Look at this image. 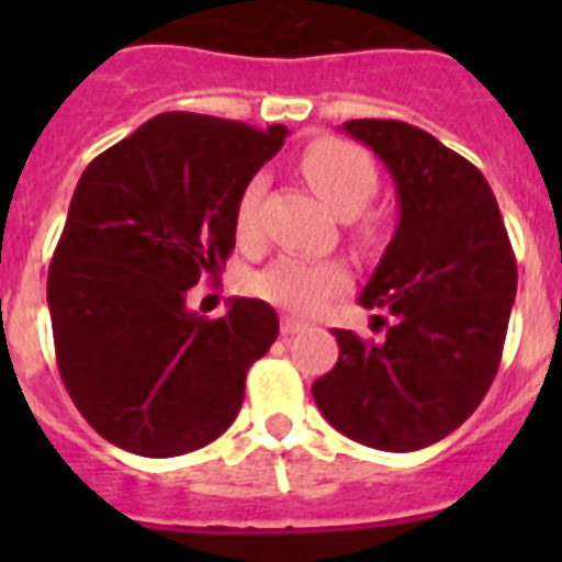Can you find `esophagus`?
<instances>
[{
  "mask_svg": "<svg viewBox=\"0 0 562 562\" xmlns=\"http://www.w3.org/2000/svg\"><path fill=\"white\" fill-rule=\"evenodd\" d=\"M306 326H310V324H306V321H301V317H292V315L281 317V335H284V337L297 335V331H304Z\"/></svg>",
  "mask_w": 562,
  "mask_h": 562,
  "instance_id": "obj_1",
  "label": "esophagus"
}]
</instances>
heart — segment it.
Listing matches in <instances>:
<instances>
[{
    "mask_svg": "<svg viewBox=\"0 0 562 562\" xmlns=\"http://www.w3.org/2000/svg\"><path fill=\"white\" fill-rule=\"evenodd\" d=\"M301 168L315 193L337 216L351 220L374 200L380 173L366 148L346 140H315L301 157ZM265 196V177L256 173L236 202L238 241L258 238V205ZM349 270L340 261H310V258L281 256L267 270L252 278V292L270 304L290 312H317L349 286Z\"/></svg>",
    "mask_w": 562,
    "mask_h": 562,
    "instance_id": "obj_1",
    "label": "heart"
}]
</instances>
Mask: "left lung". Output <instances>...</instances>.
I'll return each instance as SVG.
<instances>
[{
	"label": "left lung",
	"mask_w": 562,
	"mask_h": 562,
	"mask_svg": "<svg viewBox=\"0 0 562 562\" xmlns=\"http://www.w3.org/2000/svg\"><path fill=\"white\" fill-rule=\"evenodd\" d=\"M394 177V238L360 306L389 310L385 340L335 329L340 357L312 396L331 428L389 453L453 434L498 374L518 265L484 173L402 121H349Z\"/></svg>",
	"instance_id": "8db88e82"
}]
</instances>
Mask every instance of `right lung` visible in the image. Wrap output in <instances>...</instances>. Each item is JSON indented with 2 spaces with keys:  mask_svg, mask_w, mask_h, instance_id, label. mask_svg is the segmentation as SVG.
<instances>
[{
  "mask_svg": "<svg viewBox=\"0 0 562 562\" xmlns=\"http://www.w3.org/2000/svg\"><path fill=\"white\" fill-rule=\"evenodd\" d=\"M286 126L166 112L89 162L69 202L47 304L58 371L106 441L171 459L220 439L247 369L278 337L258 297L205 321L186 295L236 247V202Z\"/></svg>",
  "mask_w": 562,
  "mask_h": 562,
  "instance_id": "obj_1",
  "label": "right lung"
}]
</instances>
